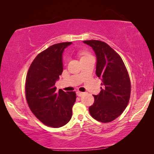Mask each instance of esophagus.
<instances>
[{
    "label": "esophagus",
    "instance_id": "obj_1",
    "mask_svg": "<svg viewBox=\"0 0 154 154\" xmlns=\"http://www.w3.org/2000/svg\"><path fill=\"white\" fill-rule=\"evenodd\" d=\"M77 96H79V97H81V96H83V94H84V93H82V92H80V91H77Z\"/></svg>",
    "mask_w": 154,
    "mask_h": 154
}]
</instances>
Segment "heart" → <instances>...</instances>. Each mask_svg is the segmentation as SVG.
Masks as SVG:
<instances>
[{"instance_id": "b5f03b06", "label": "heart", "mask_w": 154, "mask_h": 154, "mask_svg": "<svg viewBox=\"0 0 154 154\" xmlns=\"http://www.w3.org/2000/svg\"><path fill=\"white\" fill-rule=\"evenodd\" d=\"M79 54L81 56V59L91 56V55L89 54V52H87V51H79Z\"/></svg>"}]
</instances>
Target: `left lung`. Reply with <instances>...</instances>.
Returning a JSON list of instances; mask_svg holds the SVG:
<instances>
[{
	"instance_id": "1",
	"label": "left lung",
	"mask_w": 154,
	"mask_h": 154,
	"mask_svg": "<svg viewBox=\"0 0 154 154\" xmlns=\"http://www.w3.org/2000/svg\"><path fill=\"white\" fill-rule=\"evenodd\" d=\"M83 43L93 48L97 57L96 75L103 87L93 95L94 102L89 107L93 119L106 123L116 119L128 104L131 85L128 73L122 58L105 42L86 40Z\"/></svg>"
}]
</instances>
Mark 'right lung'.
Masks as SVG:
<instances>
[{
	"label": "right lung",
	"instance_id": "right-lung-1",
	"mask_svg": "<svg viewBox=\"0 0 154 154\" xmlns=\"http://www.w3.org/2000/svg\"><path fill=\"white\" fill-rule=\"evenodd\" d=\"M72 42L51 45L32 61L26 79L27 103L36 118L48 126L60 128L71 119L75 92L56 91L55 82L63 72L62 54Z\"/></svg>",
	"mask_w": 154,
	"mask_h": 154
}]
</instances>
